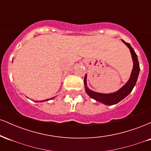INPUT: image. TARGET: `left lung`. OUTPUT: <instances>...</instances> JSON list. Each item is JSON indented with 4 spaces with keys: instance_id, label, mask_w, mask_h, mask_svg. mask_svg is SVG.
Listing matches in <instances>:
<instances>
[{
    "instance_id": "8db88e82",
    "label": "left lung",
    "mask_w": 151,
    "mask_h": 151,
    "mask_svg": "<svg viewBox=\"0 0 151 151\" xmlns=\"http://www.w3.org/2000/svg\"><path fill=\"white\" fill-rule=\"evenodd\" d=\"M121 40L129 48L133 62V67L132 72H131V77H130L129 80L127 81L125 85L121 87L119 90H118L117 91L111 93H98L91 91L86 86V74L85 75V77H84V86H85V90L87 94L89 95L90 97L96 101L104 104L106 105L116 104L121 101L122 99H124L126 96H127L132 91L133 87L136 85L137 79H138V74H139V63H138L137 55L135 52L134 50L133 49L132 47L130 45L129 43L126 42L123 40Z\"/></svg>"
}]
</instances>
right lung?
<instances>
[{
    "label": "right lung",
    "instance_id": "1",
    "mask_svg": "<svg viewBox=\"0 0 151 151\" xmlns=\"http://www.w3.org/2000/svg\"><path fill=\"white\" fill-rule=\"evenodd\" d=\"M48 100H49V99H46V100H44V101H48Z\"/></svg>",
    "mask_w": 151,
    "mask_h": 151
}]
</instances>
